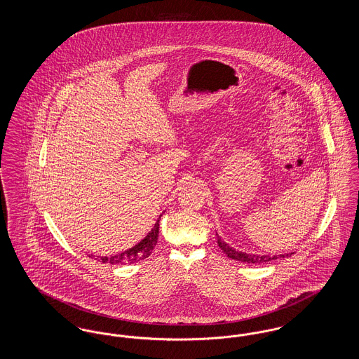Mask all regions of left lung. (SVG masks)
<instances>
[{
	"mask_svg": "<svg viewBox=\"0 0 359 359\" xmlns=\"http://www.w3.org/2000/svg\"><path fill=\"white\" fill-rule=\"evenodd\" d=\"M218 236V234H217ZM218 246L223 250V253L229 258L231 259H236V261H241V262H246V264H265V262H269L272 259H278V258H285V257L292 256V253L288 255H280V256H269V255H265V256H257V255H248V253H243V252H238L233 248H230L226 242H223L222 239L218 237Z\"/></svg>",
	"mask_w": 359,
	"mask_h": 359,
	"instance_id": "1",
	"label": "left lung"
}]
</instances>
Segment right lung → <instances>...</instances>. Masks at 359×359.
Instances as JSON below:
<instances>
[{
  "instance_id": "add662e5",
  "label": "right lung",
  "mask_w": 359,
  "mask_h": 359,
  "mask_svg": "<svg viewBox=\"0 0 359 359\" xmlns=\"http://www.w3.org/2000/svg\"><path fill=\"white\" fill-rule=\"evenodd\" d=\"M161 215L154 223V229L147 234V237L140 241L133 248L122 252L120 255L110 257H101L100 259L104 264H111V265H123V264H133L140 259H145L147 257L151 256L152 250L157 243L158 238V222H160Z\"/></svg>"
}]
</instances>
